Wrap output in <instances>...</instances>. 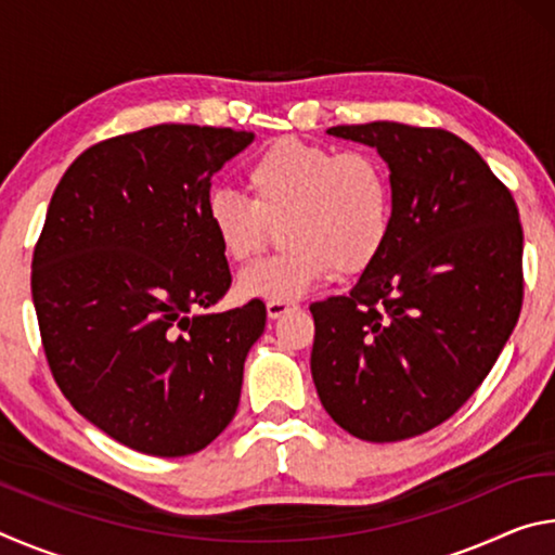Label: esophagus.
Masks as SVG:
<instances>
[{
    "mask_svg": "<svg viewBox=\"0 0 555 555\" xmlns=\"http://www.w3.org/2000/svg\"><path fill=\"white\" fill-rule=\"evenodd\" d=\"M296 304H288V300H269L267 304V315L271 318V321H276V318H281L288 311H294Z\"/></svg>",
    "mask_w": 555,
    "mask_h": 555,
    "instance_id": "esophagus-1",
    "label": "esophagus"
}]
</instances>
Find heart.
<instances>
[{
	"label": "heart",
	"mask_w": 555,
	"mask_h": 555,
	"mask_svg": "<svg viewBox=\"0 0 555 555\" xmlns=\"http://www.w3.org/2000/svg\"><path fill=\"white\" fill-rule=\"evenodd\" d=\"M249 198L215 188L205 218L230 259L255 257L279 224L284 249L240 271L247 298L296 300L335 269L357 274L382 255L391 230L387 166L370 152L281 139L247 166Z\"/></svg>",
	"instance_id": "b5f03b06"
}]
</instances>
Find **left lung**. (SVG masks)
Returning <instances> with one entry per match:
<instances>
[{
    "mask_svg": "<svg viewBox=\"0 0 555 555\" xmlns=\"http://www.w3.org/2000/svg\"><path fill=\"white\" fill-rule=\"evenodd\" d=\"M327 134L377 149L393 212L350 294L311 306V374L337 426L393 443L453 416L509 340L524 298L519 210L446 129L370 121Z\"/></svg>",
    "mask_w": 555,
    "mask_h": 555,
    "instance_id": "left-lung-1",
    "label": "left lung"
}]
</instances>
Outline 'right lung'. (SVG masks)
Masks as SVG:
<instances>
[{
	"instance_id": "right-lung-1",
	"label": "right lung",
	"mask_w": 555,
	"mask_h": 555,
	"mask_svg": "<svg viewBox=\"0 0 555 555\" xmlns=\"http://www.w3.org/2000/svg\"><path fill=\"white\" fill-rule=\"evenodd\" d=\"M251 139L131 131L82 152L53 191L31 261L46 360L73 409L139 453H198L237 411L267 308L208 311L232 276L205 201Z\"/></svg>"
}]
</instances>
